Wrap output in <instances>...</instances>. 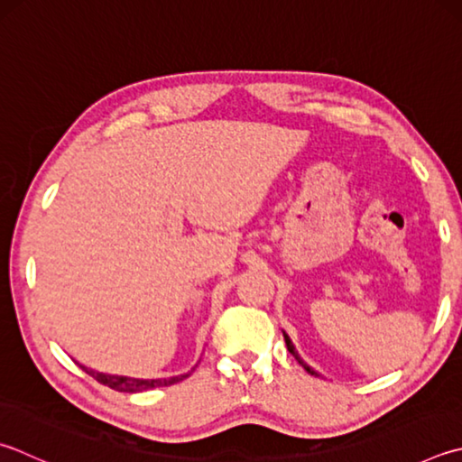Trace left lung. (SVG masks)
<instances>
[{"instance_id": "obj_1", "label": "left lung", "mask_w": 462, "mask_h": 462, "mask_svg": "<svg viewBox=\"0 0 462 462\" xmlns=\"http://www.w3.org/2000/svg\"><path fill=\"white\" fill-rule=\"evenodd\" d=\"M282 335H284V343H287V349L291 351V354H292V356H295V359H297V362H299L300 365H303V367H305V370H307L309 374H311V375H319V374H317V372L313 370V367H309V365H307V364L303 362V359H300V357H299V354H297V351H295V346H292V341H291V337H289V335H287V333H284V331H282Z\"/></svg>"}]
</instances>
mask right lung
<instances>
[{
  "label": "right lung",
  "instance_id": "right-lung-1",
  "mask_svg": "<svg viewBox=\"0 0 462 462\" xmlns=\"http://www.w3.org/2000/svg\"><path fill=\"white\" fill-rule=\"evenodd\" d=\"M82 370H85L88 375L95 377L97 382H100L103 385H108L111 390L116 392H129V393H137V392H145V390H153V388H165V385H171V383H178L181 382L186 375H175L170 377V380H137V377H127V375H111V374H103V372H95V370H88V367L80 365Z\"/></svg>",
  "mask_w": 462,
  "mask_h": 462
}]
</instances>
